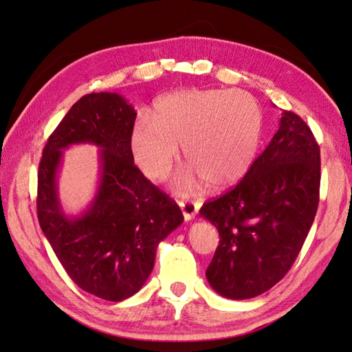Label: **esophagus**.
<instances>
[{"label": "esophagus", "mask_w": 352, "mask_h": 352, "mask_svg": "<svg viewBox=\"0 0 352 352\" xmlns=\"http://www.w3.org/2000/svg\"><path fill=\"white\" fill-rule=\"evenodd\" d=\"M179 206H181L185 221H191L197 215V210H199V204L194 203V201L179 200Z\"/></svg>", "instance_id": "34e87169"}]
</instances>
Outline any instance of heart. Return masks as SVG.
I'll use <instances>...</instances> for the list:
<instances>
[{"instance_id": "obj_1", "label": "heart", "mask_w": 352, "mask_h": 352, "mask_svg": "<svg viewBox=\"0 0 352 352\" xmlns=\"http://www.w3.org/2000/svg\"><path fill=\"white\" fill-rule=\"evenodd\" d=\"M151 119L140 116L131 133L137 166L149 179L164 177L184 144L188 168L175 177L179 191L203 185L224 191L254 164L263 133V111L241 89H184L153 102Z\"/></svg>"}]
</instances>
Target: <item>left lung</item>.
I'll return each instance as SVG.
<instances>
[{"mask_svg":"<svg viewBox=\"0 0 352 352\" xmlns=\"http://www.w3.org/2000/svg\"><path fill=\"white\" fill-rule=\"evenodd\" d=\"M320 170L311 128L282 110L279 130L242 181L200 209L219 233L206 270L218 294L252 298L287 275L318 209Z\"/></svg>","mask_w":352,"mask_h":352,"instance_id":"left-lung-1","label":"left lung"}]
</instances>
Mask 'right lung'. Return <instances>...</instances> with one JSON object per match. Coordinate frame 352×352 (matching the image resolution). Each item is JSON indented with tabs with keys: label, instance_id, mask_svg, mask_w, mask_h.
Wrapping results in <instances>:
<instances>
[{
	"label": "right lung",
	"instance_id": "right-lung-1",
	"mask_svg": "<svg viewBox=\"0 0 352 352\" xmlns=\"http://www.w3.org/2000/svg\"><path fill=\"white\" fill-rule=\"evenodd\" d=\"M135 116L119 94L83 96L49 137L38 166L37 215L43 233L74 284L109 302H122L144 285L160 242L184 222L176 201L134 166ZM80 142L100 148V184L89 209L67 217L56 177L62 151Z\"/></svg>",
	"mask_w": 352,
	"mask_h": 352
}]
</instances>
